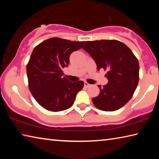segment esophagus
<instances>
[{
  "mask_svg": "<svg viewBox=\"0 0 159 159\" xmlns=\"http://www.w3.org/2000/svg\"><path fill=\"white\" fill-rule=\"evenodd\" d=\"M84 86L85 88H89L90 86V85L89 84V83H88L87 82H85L84 83Z\"/></svg>",
  "mask_w": 159,
  "mask_h": 159,
  "instance_id": "34e87169",
  "label": "esophagus"
}]
</instances>
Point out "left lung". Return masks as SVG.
Listing matches in <instances>:
<instances>
[{
  "instance_id": "8db88e82",
  "label": "left lung",
  "mask_w": 159,
  "mask_h": 159,
  "mask_svg": "<svg viewBox=\"0 0 159 159\" xmlns=\"http://www.w3.org/2000/svg\"><path fill=\"white\" fill-rule=\"evenodd\" d=\"M83 49L95 60L97 68L107 70L108 83L93 99L97 108L106 111L119 109L130 100L139 82L138 59L127 45L116 40L86 41Z\"/></svg>"
}]
</instances>
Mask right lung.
<instances>
[{"label":"right lung","mask_w":159,"mask_h":159,"mask_svg":"<svg viewBox=\"0 0 159 159\" xmlns=\"http://www.w3.org/2000/svg\"><path fill=\"white\" fill-rule=\"evenodd\" d=\"M85 41H71L51 38L38 45L26 66L29 88L40 105L51 111H60L73 105L84 83L71 81L64 76L62 69L69 57L83 47Z\"/></svg>","instance_id":"1"}]
</instances>
